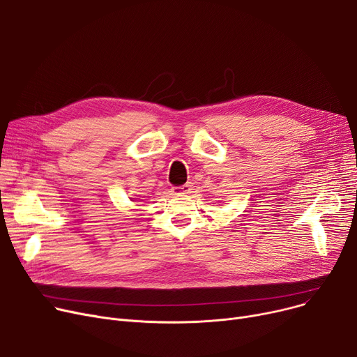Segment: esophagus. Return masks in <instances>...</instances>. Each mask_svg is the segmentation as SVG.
<instances>
[{"instance_id":"esophagus-1","label":"esophagus","mask_w":357,"mask_h":357,"mask_svg":"<svg viewBox=\"0 0 357 357\" xmlns=\"http://www.w3.org/2000/svg\"><path fill=\"white\" fill-rule=\"evenodd\" d=\"M193 190V184L192 183H185L183 185H176L173 188V193L174 195H189Z\"/></svg>"}]
</instances>
